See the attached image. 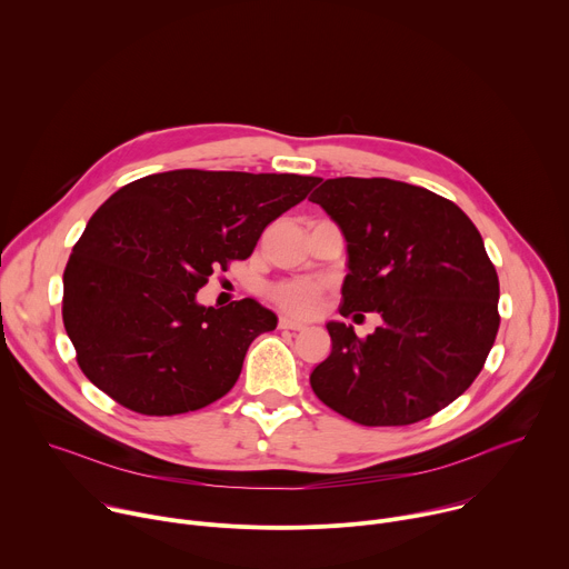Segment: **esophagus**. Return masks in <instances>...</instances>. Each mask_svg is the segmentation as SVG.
<instances>
[{
	"label": "esophagus",
	"instance_id": "1",
	"mask_svg": "<svg viewBox=\"0 0 569 569\" xmlns=\"http://www.w3.org/2000/svg\"><path fill=\"white\" fill-rule=\"evenodd\" d=\"M279 329H288V331H303L306 323L299 321V319H292V317H281L279 319Z\"/></svg>",
	"mask_w": 569,
	"mask_h": 569
}]
</instances>
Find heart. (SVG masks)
<instances>
[{
  "instance_id": "b5f03b06",
  "label": "heart",
  "mask_w": 569,
  "mask_h": 569,
  "mask_svg": "<svg viewBox=\"0 0 569 569\" xmlns=\"http://www.w3.org/2000/svg\"><path fill=\"white\" fill-rule=\"evenodd\" d=\"M323 288L312 279H290L270 288V299L286 312L308 317L319 310Z\"/></svg>"
}]
</instances>
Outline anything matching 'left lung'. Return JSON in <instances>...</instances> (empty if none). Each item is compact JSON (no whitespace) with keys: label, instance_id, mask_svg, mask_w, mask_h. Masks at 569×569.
Returning a JSON list of instances; mask_svg holds the SVG:
<instances>
[{"label":"left lung","instance_id":"obj_1","mask_svg":"<svg viewBox=\"0 0 569 569\" xmlns=\"http://www.w3.org/2000/svg\"><path fill=\"white\" fill-rule=\"evenodd\" d=\"M308 198L347 238L340 315L378 312L358 338L329 321L317 398L360 426H410L461 396L500 329V281L470 218L450 200L387 178H336Z\"/></svg>","mask_w":569,"mask_h":569}]
</instances>
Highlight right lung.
I'll return each mask as SVG.
<instances>
[{"mask_svg":"<svg viewBox=\"0 0 569 569\" xmlns=\"http://www.w3.org/2000/svg\"><path fill=\"white\" fill-rule=\"evenodd\" d=\"M317 178L180 169L110 196L62 274V321L78 367L123 408L173 417L207 408L238 380L277 315L254 299L202 306L213 270L248 259L263 229Z\"/></svg>","mask_w":569,"mask_h":569,"instance_id":"add662e5","label":"right lung"}]
</instances>
